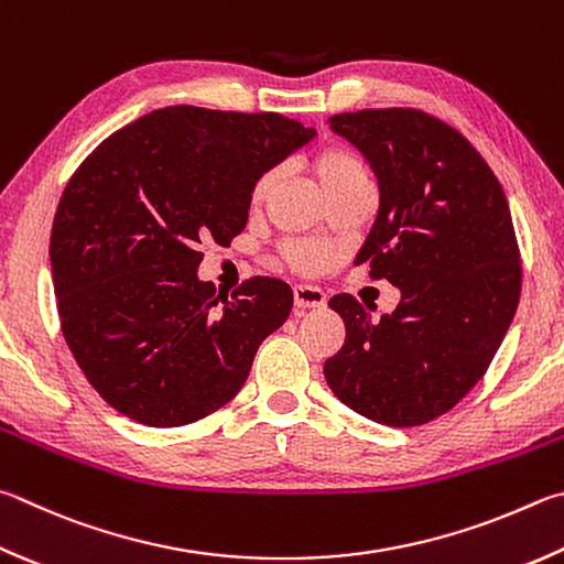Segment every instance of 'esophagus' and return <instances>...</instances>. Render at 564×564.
I'll return each mask as SVG.
<instances>
[{
	"mask_svg": "<svg viewBox=\"0 0 564 564\" xmlns=\"http://www.w3.org/2000/svg\"><path fill=\"white\" fill-rule=\"evenodd\" d=\"M293 303L295 308H323L325 305V293L317 285L301 283L293 289Z\"/></svg>",
	"mask_w": 564,
	"mask_h": 564,
	"instance_id": "obj_1",
	"label": "esophagus"
}]
</instances>
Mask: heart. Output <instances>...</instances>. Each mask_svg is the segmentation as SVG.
I'll return each instance as SVG.
<instances>
[{
	"instance_id": "obj_1",
	"label": "heart",
	"mask_w": 564,
	"mask_h": 564,
	"mask_svg": "<svg viewBox=\"0 0 564 564\" xmlns=\"http://www.w3.org/2000/svg\"><path fill=\"white\" fill-rule=\"evenodd\" d=\"M313 167L330 199H337L340 194L350 192L355 187L372 184L370 167H367L355 152L343 150V148H327L323 152H317L313 160ZM275 182H279V170L261 172V175L251 184V202L261 204L271 194ZM281 253L285 263L293 265V269L301 273H321L327 269V265H333L337 259V253L330 243L311 241V239H295V241L283 243Z\"/></svg>"
}]
</instances>
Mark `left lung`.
<instances>
[{
    "instance_id": "left-lung-1",
    "label": "left lung",
    "mask_w": 564,
    "mask_h": 564,
    "mask_svg": "<svg viewBox=\"0 0 564 564\" xmlns=\"http://www.w3.org/2000/svg\"><path fill=\"white\" fill-rule=\"evenodd\" d=\"M327 126L365 152L380 182L355 263H370L402 301L375 323L355 295H333L347 333L325 380L377 424H426L476 387L516 315L523 269L506 192L478 150L424 110L337 112Z\"/></svg>"
}]
</instances>
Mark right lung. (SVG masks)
<instances>
[{
    "mask_svg": "<svg viewBox=\"0 0 564 564\" xmlns=\"http://www.w3.org/2000/svg\"><path fill=\"white\" fill-rule=\"evenodd\" d=\"M315 135L279 112L152 110L80 162L51 227L61 333L86 380L128 419L184 426L237 397L293 305L253 275L217 295L199 243L243 231L251 184Z\"/></svg>",
    "mask_w": 564,
    "mask_h": 564,
    "instance_id": "obj_1",
    "label": "right lung"
}]
</instances>
